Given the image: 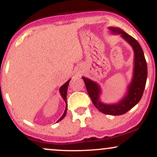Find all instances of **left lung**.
Wrapping results in <instances>:
<instances>
[{
	"label": "left lung",
	"mask_w": 157,
	"mask_h": 157,
	"mask_svg": "<svg viewBox=\"0 0 157 157\" xmlns=\"http://www.w3.org/2000/svg\"><path fill=\"white\" fill-rule=\"evenodd\" d=\"M109 29L113 34H119L121 37L131 45L134 52V70L133 77L130 84L128 86L127 92L121 100L117 103L105 104L100 100V96L102 91L100 85L96 82L82 77L86 84L88 94L91 97L94 105L100 112L109 115H122L125 113L141 100L146 84L147 76V63L145 60L142 48L136 40L126 32L122 31L121 29L117 27H109Z\"/></svg>",
	"instance_id": "8db88e82"
}]
</instances>
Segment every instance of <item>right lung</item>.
I'll return each instance as SVG.
<instances>
[{
  "mask_svg": "<svg viewBox=\"0 0 157 157\" xmlns=\"http://www.w3.org/2000/svg\"><path fill=\"white\" fill-rule=\"evenodd\" d=\"M71 80V79L70 80H68L67 82H66V83H64L63 85L60 88V95L61 97H63V99L64 100L65 102H66V109H65V111L63 113V116L61 117L58 120H57V122H58L59 121H60V120H62L65 117V116H66V111H67V102H66V94H67V90H68V83H69V81Z\"/></svg>",
  "mask_w": 157,
  "mask_h": 157,
  "instance_id": "1",
  "label": "right lung"
}]
</instances>
